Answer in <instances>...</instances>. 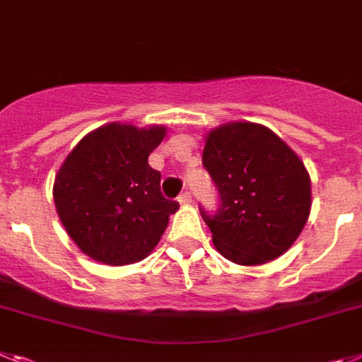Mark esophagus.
Instances as JSON below:
<instances>
[{
  "label": "esophagus",
  "mask_w": 362,
  "mask_h": 362,
  "mask_svg": "<svg viewBox=\"0 0 362 362\" xmlns=\"http://www.w3.org/2000/svg\"><path fill=\"white\" fill-rule=\"evenodd\" d=\"M191 199H193V197H191L189 191H184V193H180V197H178V202H180V204H191Z\"/></svg>",
  "instance_id": "1"
}]
</instances>
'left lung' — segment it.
I'll list each match as a JSON object with an SVG mask.
<instances>
[{
    "label": "left lung",
    "mask_w": 362,
    "mask_h": 362,
    "mask_svg": "<svg viewBox=\"0 0 362 362\" xmlns=\"http://www.w3.org/2000/svg\"><path fill=\"white\" fill-rule=\"evenodd\" d=\"M202 163L220 207L200 213L220 255L259 266L290 250L310 216L312 182L281 138L251 122L220 125L206 136Z\"/></svg>",
    "instance_id": "8db88e82"
}]
</instances>
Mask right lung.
<instances>
[{"instance_id": "1", "label": "right lung", "mask_w": 362, "mask_h": 362, "mask_svg": "<svg viewBox=\"0 0 362 362\" xmlns=\"http://www.w3.org/2000/svg\"><path fill=\"white\" fill-rule=\"evenodd\" d=\"M165 127L107 124L80 140L54 180V204L69 237L109 266L146 259L178 202L160 191V171L147 162Z\"/></svg>"}]
</instances>
